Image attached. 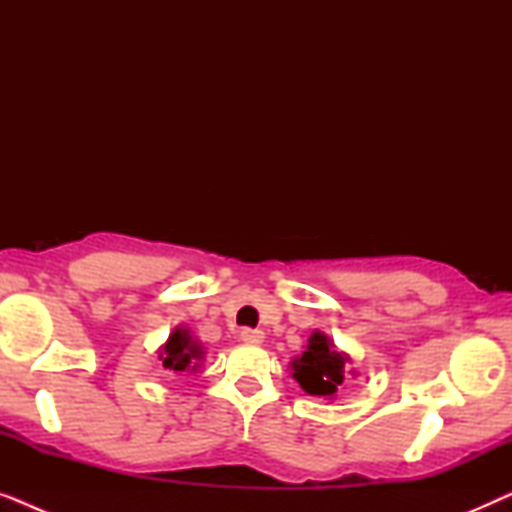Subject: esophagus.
Returning a JSON list of instances; mask_svg holds the SVG:
<instances>
[{
  "mask_svg": "<svg viewBox=\"0 0 512 512\" xmlns=\"http://www.w3.org/2000/svg\"><path fill=\"white\" fill-rule=\"evenodd\" d=\"M242 342H247V345H261L263 342V333L256 331V328H244V331L240 333Z\"/></svg>",
  "mask_w": 512,
  "mask_h": 512,
  "instance_id": "esophagus-1",
  "label": "esophagus"
}]
</instances>
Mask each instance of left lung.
Listing matches in <instances>:
<instances>
[{
    "label": "left lung",
    "instance_id": "left-lung-1",
    "mask_svg": "<svg viewBox=\"0 0 512 512\" xmlns=\"http://www.w3.org/2000/svg\"><path fill=\"white\" fill-rule=\"evenodd\" d=\"M349 361L352 359L340 352L326 333L314 331L305 352L291 361V375L310 396L333 398L345 382Z\"/></svg>",
    "mask_w": 512,
    "mask_h": 512
}]
</instances>
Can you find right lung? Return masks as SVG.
Returning <instances> with one entry per match:
<instances>
[{
  "mask_svg": "<svg viewBox=\"0 0 512 512\" xmlns=\"http://www.w3.org/2000/svg\"><path fill=\"white\" fill-rule=\"evenodd\" d=\"M158 359L170 373H195L200 368V361L205 359V347L193 338L186 326H177L165 345L160 347Z\"/></svg>",
  "mask_w": 512,
  "mask_h": 512,
  "instance_id": "obj_1",
  "label": "right lung"
}]
</instances>
